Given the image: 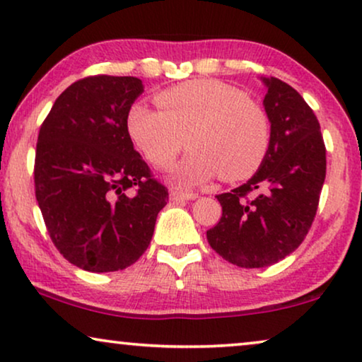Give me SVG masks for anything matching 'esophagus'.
<instances>
[{"label":"esophagus","instance_id":"1","mask_svg":"<svg viewBox=\"0 0 362 362\" xmlns=\"http://www.w3.org/2000/svg\"><path fill=\"white\" fill-rule=\"evenodd\" d=\"M196 194L192 192H181V191H171L170 192V201L173 202H182V201H192L196 199Z\"/></svg>","mask_w":362,"mask_h":362}]
</instances>
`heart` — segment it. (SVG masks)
I'll return each instance as SVG.
<instances>
[{"instance_id":"obj_1","label":"heart","mask_w":362,"mask_h":362,"mask_svg":"<svg viewBox=\"0 0 362 362\" xmlns=\"http://www.w3.org/2000/svg\"><path fill=\"white\" fill-rule=\"evenodd\" d=\"M160 110L133 103L127 130L136 150L158 170L175 161L186 145L187 155L173 168L171 181L194 187L221 175L245 180L262 165L269 150V118L260 105L235 88L196 78L156 95Z\"/></svg>"}]
</instances>
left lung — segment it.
Masks as SVG:
<instances>
[{
    "instance_id": "1",
    "label": "left lung",
    "mask_w": 362,
    "mask_h": 362,
    "mask_svg": "<svg viewBox=\"0 0 362 362\" xmlns=\"http://www.w3.org/2000/svg\"><path fill=\"white\" fill-rule=\"evenodd\" d=\"M270 143L255 175L216 196L222 217L207 230L212 249L244 269L274 265L298 249L318 209L326 148L318 118L303 97L275 77H260ZM257 189L259 194L246 196Z\"/></svg>"
}]
</instances>
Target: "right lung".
Instances as JSON below:
<instances>
[{"instance_id":"right-lung-1","label":"right lung","mask_w":362,"mask_h":362,"mask_svg":"<svg viewBox=\"0 0 362 362\" xmlns=\"http://www.w3.org/2000/svg\"><path fill=\"white\" fill-rule=\"evenodd\" d=\"M145 87L138 77L93 76L69 86L41 125L34 185L54 245L87 272H117L150 245L168 189L127 130ZM137 191L130 197L126 191Z\"/></svg>"}]
</instances>
